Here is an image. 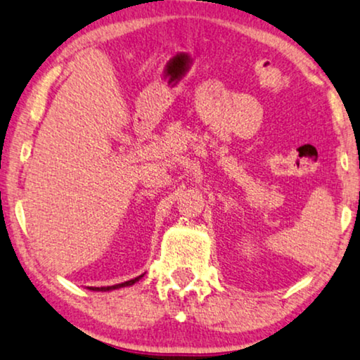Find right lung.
Segmentation results:
<instances>
[{"label":"right lung","mask_w":360,"mask_h":360,"mask_svg":"<svg viewBox=\"0 0 360 360\" xmlns=\"http://www.w3.org/2000/svg\"><path fill=\"white\" fill-rule=\"evenodd\" d=\"M140 278H142V276H137V278L130 279V281H125V283H120V284H114V286H107V288H89V289H92V291H110V289H119V288H124V286H132V284L137 283Z\"/></svg>","instance_id":"obj_1"}]
</instances>
